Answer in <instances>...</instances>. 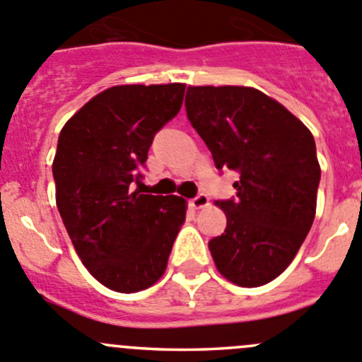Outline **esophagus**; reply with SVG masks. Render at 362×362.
Returning <instances> with one entry per match:
<instances>
[{
  "mask_svg": "<svg viewBox=\"0 0 362 362\" xmlns=\"http://www.w3.org/2000/svg\"><path fill=\"white\" fill-rule=\"evenodd\" d=\"M206 205H209V196L203 194V192H199V194H196L194 198L191 199L192 209H203V206Z\"/></svg>",
  "mask_w": 362,
  "mask_h": 362,
  "instance_id": "obj_1",
  "label": "esophagus"
}]
</instances>
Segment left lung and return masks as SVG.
Returning a JSON list of instances; mask_svg holds the SVG:
<instances>
[{
	"label": "left lung",
	"instance_id": "obj_1",
	"mask_svg": "<svg viewBox=\"0 0 362 362\" xmlns=\"http://www.w3.org/2000/svg\"><path fill=\"white\" fill-rule=\"evenodd\" d=\"M187 118L219 171H237V196L219 199L226 230L209 242L217 270L262 286L292 263L317 210L313 134L286 107L245 86H189Z\"/></svg>",
	"mask_w": 362,
	"mask_h": 362
}]
</instances>
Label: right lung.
<instances>
[{"instance_id":"right-lung-1","label":"right lung","mask_w":362,"mask_h":362,"mask_svg":"<svg viewBox=\"0 0 362 362\" xmlns=\"http://www.w3.org/2000/svg\"><path fill=\"white\" fill-rule=\"evenodd\" d=\"M184 92L178 83L107 88L59 132L52 163L58 212L81 262L115 292H139L164 274L185 219V199L132 191Z\"/></svg>"}]
</instances>
